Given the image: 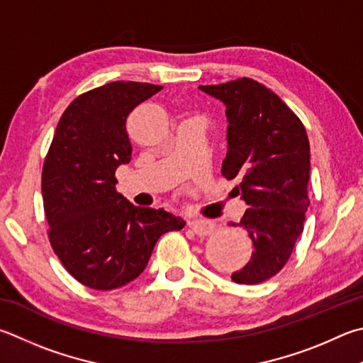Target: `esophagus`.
<instances>
[{"mask_svg": "<svg viewBox=\"0 0 363 363\" xmlns=\"http://www.w3.org/2000/svg\"><path fill=\"white\" fill-rule=\"evenodd\" d=\"M190 228H192L199 236H206L213 233L214 223L206 219H194L190 222Z\"/></svg>", "mask_w": 363, "mask_h": 363, "instance_id": "esophagus-1", "label": "esophagus"}]
</instances>
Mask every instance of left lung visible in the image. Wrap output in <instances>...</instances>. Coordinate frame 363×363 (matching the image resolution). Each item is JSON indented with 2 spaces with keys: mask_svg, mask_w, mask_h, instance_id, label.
I'll return each mask as SVG.
<instances>
[{
  "mask_svg": "<svg viewBox=\"0 0 363 363\" xmlns=\"http://www.w3.org/2000/svg\"><path fill=\"white\" fill-rule=\"evenodd\" d=\"M227 109V157L220 173L238 179L247 209L238 225L254 245L238 284H260L278 274L303 233L309 206V141L305 125L281 98L254 79L200 85Z\"/></svg>",
  "mask_w": 363,
  "mask_h": 363,
  "instance_id": "obj_1",
  "label": "left lung"
}]
</instances>
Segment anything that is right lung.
Listing matches in <instances>:
<instances>
[{
	"label": "right lung",
	"instance_id": "right-lung-1",
	"mask_svg": "<svg viewBox=\"0 0 363 363\" xmlns=\"http://www.w3.org/2000/svg\"><path fill=\"white\" fill-rule=\"evenodd\" d=\"M162 85L117 81L72 100L58 121L43 164L49 241L81 284L113 291L136 279L160 236L186 222L164 209L131 204L116 169L131 159L127 117Z\"/></svg>",
	"mask_w": 363,
	"mask_h": 363
}]
</instances>
